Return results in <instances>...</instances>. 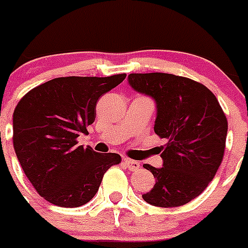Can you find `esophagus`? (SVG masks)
<instances>
[{"mask_svg":"<svg viewBox=\"0 0 248 248\" xmlns=\"http://www.w3.org/2000/svg\"><path fill=\"white\" fill-rule=\"evenodd\" d=\"M123 163H124V166H125L128 170H130V171H135V170H138L140 167V163L138 162V161L130 160V158H124V160H123Z\"/></svg>","mask_w":248,"mask_h":248,"instance_id":"1","label":"esophagus"}]
</instances>
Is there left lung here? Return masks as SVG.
Segmentation results:
<instances>
[{"label": "left lung", "mask_w": 248, "mask_h": 248, "mask_svg": "<svg viewBox=\"0 0 248 248\" xmlns=\"http://www.w3.org/2000/svg\"><path fill=\"white\" fill-rule=\"evenodd\" d=\"M129 85L156 103L154 130L167 139L163 165H144L156 178L146 203L173 208L197 198L214 178L222 157L228 119L212 91L187 77L162 72L130 74Z\"/></svg>", "instance_id": "8db88e82"}]
</instances>
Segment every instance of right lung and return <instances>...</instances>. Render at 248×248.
Segmentation results:
<instances>
[{
    "label": "right lung",
    "mask_w": 248,
    "mask_h": 248,
    "mask_svg": "<svg viewBox=\"0 0 248 248\" xmlns=\"http://www.w3.org/2000/svg\"><path fill=\"white\" fill-rule=\"evenodd\" d=\"M108 77H58L29 91L13 113V146L27 178L45 201L77 208L96 195L118 154L76 146L94 122L97 101L124 81Z\"/></svg>",
    "instance_id": "add662e5"
}]
</instances>
